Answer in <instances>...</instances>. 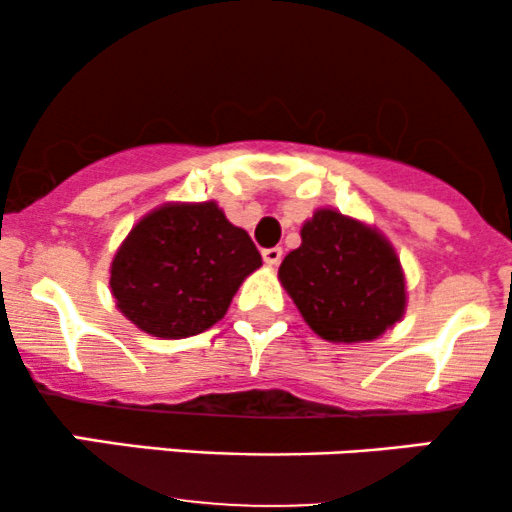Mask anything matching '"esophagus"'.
I'll return each instance as SVG.
<instances>
[{
	"label": "esophagus",
	"instance_id": "esophagus-1",
	"mask_svg": "<svg viewBox=\"0 0 512 512\" xmlns=\"http://www.w3.org/2000/svg\"><path fill=\"white\" fill-rule=\"evenodd\" d=\"M262 257H264V264H269V267H276V264L281 262V257H284V250H281V248H267V250H262Z\"/></svg>",
	"mask_w": 512,
	"mask_h": 512
}]
</instances>
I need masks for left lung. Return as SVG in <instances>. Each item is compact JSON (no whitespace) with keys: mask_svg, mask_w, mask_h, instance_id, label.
<instances>
[{"mask_svg":"<svg viewBox=\"0 0 512 512\" xmlns=\"http://www.w3.org/2000/svg\"><path fill=\"white\" fill-rule=\"evenodd\" d=\"M279 281L327 342H373L407 310V281L390 240L330 207L303 223L301 245L284 257Z\"/></svg>","mask_w":512,"mask_h":512,"instance_id":"1","label":"left lung"}]
</instances>
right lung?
<instances>
[{"label": "right lung", "mask_w": 512, "mask_h": 512, "mask_svg": "<svg viewBox=\"0 0 512 512\" xmlns=\"http://www.w3.org/2000/svg\"><path fill=\"white\" fill-rule=\"evenodd\" d=\"M262 267L248 233L211 202H166L142 216L110 262V293L134 327L161 339L209 330Z\"/></svg>", "instance_id": "1"}]
</instances>
